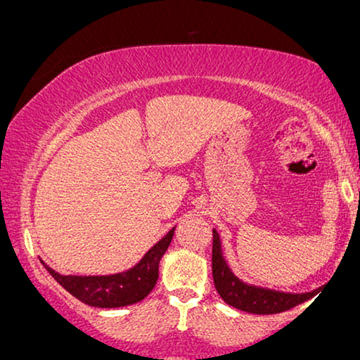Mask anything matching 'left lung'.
<instances>
[{
	"mask_svg": "<svg viewBox=\"0 0 360 360\" xmlns=\"http://www.w3.org/2000/svg\"><path fill=\"white\" fill-rule=\"evenodd\" d=\"M212 278L219 295L226 304L255 315L281 314L304 304L316 294V290L304 294L284 292V290L250 284L240 279L224 257L221 236L216 229H212Z\"/></svg>",
	"mask_w": 360,
	"mask_h": 360,
	"instance_id": "obj_1",
	"label": "left lung"
}]
</instances>
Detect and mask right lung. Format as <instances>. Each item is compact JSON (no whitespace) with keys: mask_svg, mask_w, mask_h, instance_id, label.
Instances as JSON below:
<instances>
[{"mask_svg":"<svg viewBox=\"0 0 360 360\" xmlns=\"http://www.w3.org/2000/svg\"><path fill=\"white\" fill-rule=\"evenodd\" d=\"M175 227H172L160 240L148 250V253L123 273L103 276H72L60 274L58 271L44 263L46 271L58 281L71 295L84 304L98 309H117L141 302L154 289L159 278V263L174 238Z\"/></svg>","mask_w":360,"mask_h":360,"instance_id":"right-lung-1","label":"right lung"}]
</instances>
